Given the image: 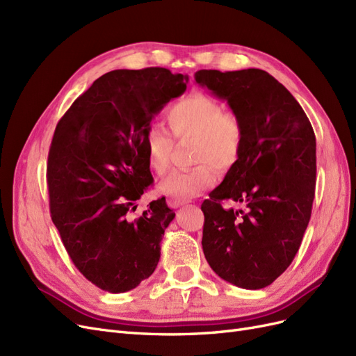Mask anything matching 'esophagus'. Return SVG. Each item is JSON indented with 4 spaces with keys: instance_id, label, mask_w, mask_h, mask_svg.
<instances>
[{
    "instance_id": "esophagus-1",
    "label": "esophagus",
    "mask_w": 356,
    "mask_h": 356,
    "mask_svg": "<svg viewBox=\"0 0 356 356\" xmlns=\"http://www.w3.org/2000/svg\"><path fill=\"white\" fill-rule=\"evenodd\" d=\"M188 200H178V199H169V204L170 207L174 208H179V207H184V204H187Z\"/></svg>"
}]
</instances>
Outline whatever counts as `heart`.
Listing matches in <instances>:
<instances>
[{
	"mask_svg": "<svg viewBox=\"0 0 356 356\" xmlns=\"http://www.w3.org/2000/svg\"><path fill=\"white\" fill-rule=\"evenodd\" d=\"M172 134L178 139H195L190 170H172L161 179L159 188L172 199L188 200L199 196L215 182L213 166L230 170L241 157L243 126L238 115L224 113L222 105L207 95L191 93L177 101L166 113ZM174 141L160 127L149 129L145 136V157L153 172L163 175L169 168Z\"/></svg>",
	"mask_w": 356,
	"mask_h": 356,
	"instance_id": "heart-1",
	"label": "heart"
}]
</instances>
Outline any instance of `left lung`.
<instances>
[{
	"label": "left lung",
	"mask_w": 356,
	"mask_h": 356,
	"mask_svg": "<svg viewBox=\"0 0 356 356\" xmlns=\"http://www.w3.org/2000/svg\"><path fill=\"white\" fill-rule=\"evenodd\" d=\"M243 126L241 157L202 203V248L212 270L245 289L270 285L293 263L315 197L316 138L303 108L270 74L200 70ZM221 200L243 204L224 209Z\"/></svg>",
	"instance_id": "left-lung-1"
}]
</instances>
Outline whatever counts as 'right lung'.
<instances>
[{"label":"right lung","instance_id":"add662e5","mask_svg":"<svg viewBox=\"0 0 356 356\" xmlns=\"http://www.w3.org/2000/svg\"><path fill=\"white\" fill-rule=\"evenodd\" d=\"M166 68L104 74L65 113L51 139L47 184L51 221L80 273L108 293H126L156 270L175 218L165 197L131 212L152 184L145 136L154 115L187 89Z\"/></svg>","mask_w":356,"mask_h":356}]
</instances>
